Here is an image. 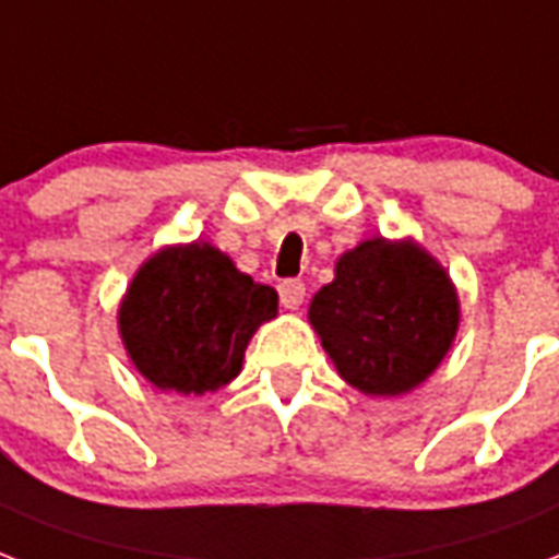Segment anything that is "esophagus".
I'll return each instance as SVG.
<instances>
[{"mask_svg": "<svg viewBox=\"0 0 559 559\" xmlns=\"http://www.w3.org/2000/svg\"><path fill=\"white\" fill-rule=\"evenodd\" d=\"M302 300H306V283L302 280H285L280 283V302L285 309H300Z\"/></svg>", "mask_w": 559, "mask_h": 559, "instance_id": "esophagus-1", "label": "esophagus"}]
</instances>
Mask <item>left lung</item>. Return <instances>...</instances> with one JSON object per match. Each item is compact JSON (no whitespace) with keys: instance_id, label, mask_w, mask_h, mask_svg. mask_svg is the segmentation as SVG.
Masks as SVG:
<instances>
[{"instance_id":"left-lung-1","label":"left lung","mask_w":559,"mask_h":559,"mask_svg":"<svg viewBox=\"0 0 559 559\" xmlns=\"http://www.w3.org/2000/svg\"><path fill=\"white\" fill-rule=\"evenodd\" d=\"M341 379L370 396L417 388L452 347L455 285L426 250L373 239L338 259L309 306Z\"/></svg>"}]
</instances>
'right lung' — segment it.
I'll use <instances>...</instances> for the list:
<instances>
[{
    "instance_id": "1",
    "label": "right lung",
    "mask_w": 559,
    "mask_h": 559,
    "mask_svg": "<svg viewBox=\"0 0 559 559\" xmlns=\"http://www.w3.org/2000/svg\"><path fill=\"white\" fill-rule=\"evenodd\" d=\"M276 292L239 274L210 245L159 250L133 276L119 309L128 356L159 391L206 393L236 379Z\"/></svg>"
}]
</instances>
